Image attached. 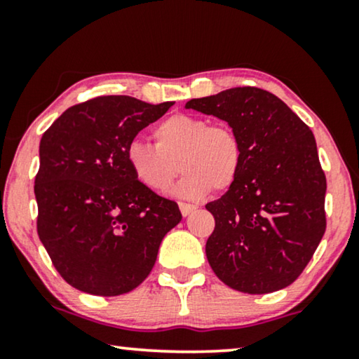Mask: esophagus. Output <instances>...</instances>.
I'll return each instance as SVG.
<instances>
[{
  "instance_id": "esophagus-1",
  "label": "esophagus",
  "mask_w": 359,
  "mask_h": 359,
  "mask_svg": "<svg viewBox=\"0 0 359 359\" xmlns=\"http://www.w3.org/2000/svg\"><path fill=\"white\" fill-rule=\"evenodd\" d=\"M196 209H198V205H194V204H186V203H180V210H181V214H183V217H188V215L193 214Z\"/></svg>"
}]
</instances>
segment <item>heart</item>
<instances>
[{"mask_svg":"<svg viewBox=\"0 0 359 359\" xmlns=\"http://www.w3.org/2000/svg\"><path fill=\"white\" fill-rule=\"evenodd\" d=\"M154 139L155 145L134 140L126 156L137 181L155 193L168 188L181 170L186 175L171 193L199 199L210 189H229L242 171V142L227 126L175 114L155 126Z\"/></svg>","mask_w":359,"mask_h":359,"instance_id":"1","label":"heart"}]
</instances>
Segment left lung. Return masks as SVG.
Returning a JSON list of instances; mask_svg holds the SVG:
<instances>
[{
	"instance_id": "1",
	"label": "left lung",
	"mask_w": 359,
	"mask_h": 359,
	"mask_svg": "<svg viewBox=\"0 0 359 359\" xmlns=\"http://www.w3.org/2000/svg\"><path fill=\"white\" fill-rule=\"evenodd\" d=\"M227 122L243 163L227 193L205 205L215 229L205 255L235 291L266 294L299 278L325 233L327 180L312 130L259 88H230L186 102Z\"/></svg>"
}]
</instances>
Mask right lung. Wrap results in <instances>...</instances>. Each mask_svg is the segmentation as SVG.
Here are the masks:
<instances>
[{"label": "right lung", "mask_w": 359, "mask_h": 359, "mask_svg": "<svg viewBox=\"0 0 359 359\" xmlns=\"http://www.w3.org/2000/svg\"><path fill=\"white\" fill-rule=\"evenodd\" d=\"M171 106L100 96L68 107L42 135L37 233L70 286L93 296L132 291L180 224L178 204L139 183L126 156L135 135Z\"/></svg>", "instance_id": "right-lung-1"}]
</instances>
